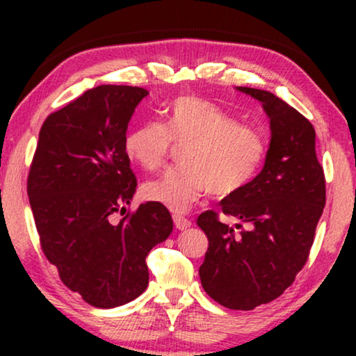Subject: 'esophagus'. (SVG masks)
<instances>
[{"label": "esophagus", "instance_id": "esophagus-1", "mask_svg": "<svg viewBox=\"0 0 356 356\" xmlns=\"http://www.w3.org/2000/svg\"><path fill=\"white\" fill-rule=\"evenodd\" d=\"M173 222H175V227H177L178 230H186V228L191 227V220L183 216H178V213H175L173 216Z\"/></svg>", "mask_w": 356, "mask_h": 356}]
</instances>
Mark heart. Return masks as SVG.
<instances>
[{
    "label": "heart",
    "instance_id": "heart-1",
    "mask_svg": "<svg viewBox=\"0 0 356 356\" xmlns=\"http://www.w3.org/2000/svg\"><path fill=\"white\" fill-rule=\"evenodd\" d=\"M186 144L183 167L170 168L149 181L144 194L149 201L184 212L211 191L217 197L232 196L259 172L266 157L262 136L199 97H179L168 106L167 126L147 120L126 136L128 157L145 170L165 162L172 143Z\"/></svg>",
    "mask_w": 356,
    "mask_h": 356
}]
</instances>
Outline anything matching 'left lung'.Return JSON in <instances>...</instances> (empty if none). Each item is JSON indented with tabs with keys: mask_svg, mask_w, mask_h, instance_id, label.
<instances>
[{
	"mask_svg": "<svg viewBox=\"0 0 356 356\" xmlns=\"http://www.w3.org/2000/svg\"><path fill=\"white\" fill-rule=\"evenodd\" d=\"M259 100L270 124L261 173L223 197L218 207L238 218L236 228L213 211L197 217L209 248L199 267L206 293L230 309L250 311L284 293L303 269L325 204V179L316 157L313 124L267 90L236 87Z\"/></svg>",
	"mask_w": 356,
	"mask_h": 356,
	"instance_id": "obj_1",
	"label": "left lung"
}]
</instances>
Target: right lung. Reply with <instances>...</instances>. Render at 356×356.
I'll return each instance as SVG.
<instances>
[{"mask_svg":"<svg viewBox=\"0 0 356 356\" xmlns=\"http://www.w3.org/2000/svg\"><path fill=\"white\" fill-rule=\"evenodd\" d=\"M143 87L97 86L43 123L27 194L47 259L67 289L95 308L129 303L149 285L145 257L173 230L168 209L126 207L136 177L126 131Z\"/></svg>","mask_w":356,"mask_h":356,"instance_id":"1","label":"right lung"}]
</instances>
